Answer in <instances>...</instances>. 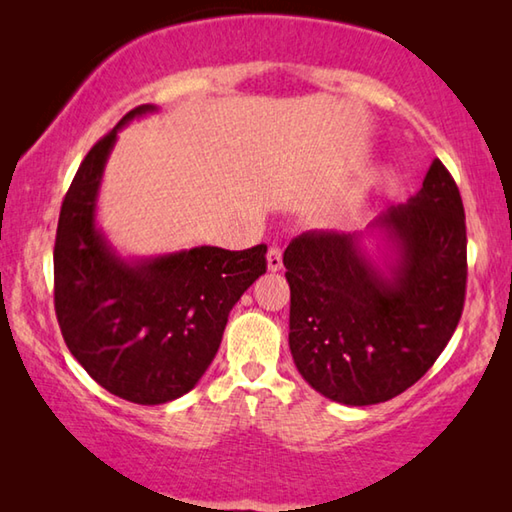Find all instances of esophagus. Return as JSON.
<instances>
[{"label":"esophagus","mask_w":512,"mask_h":512,"mask_svg":"<svg viewBox=\"0 0 512 512\" xmlns=\"http://www.w3.org/2000/svg\"><path fill=\"white\" fill-rule=\"evenodd\" d=\"M266 266H268V271H271V273L280 271V268H282V250L277 248V246H273L271 250H268V255H266Z\"/></svg>","instance_id":"1"}]
</instances>
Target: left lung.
<instances>
[{"label": "left lung", "instance_id": "obj_1", "mask_svg": "<svg viewBox=\"0 0 512 512\" xmlns=\"http://www.w3.org/2000/svg\"><path fill=\"white\" fill-rule=\"evenodd\" d=\"M372 231L394 255L388 272L362 248ZM284 266L289 348L307 384L348 406L393 400L433 366L463 314L467 237L454 178L436 158L404 205L366 232H302Z\"/></svg>", "mask_w": 512, "mask_h": 512}]
</instances>
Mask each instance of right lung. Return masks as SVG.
Listing matches in <instances>:
<instances>
[{
  "label": "right lung",
  "mask_w": 512,
  "mask_h": 512,
  "mask_svg": "<svg viewBox=\"0 0 512 512\" xmlns=\"http://www.w3.org/2000/svg\"><path fill=\"white\" fill-rule=\"evenodd\" d=\"M155 110L137 106L85 155L60 207L54 246V305L69 352L99 386L135 404L192 391L219 350L230 309L266 273L264 244L124 259L97 228L117 133Z\"/></svg>",
  "instance_id": "obj_1"
}]
</instances>
